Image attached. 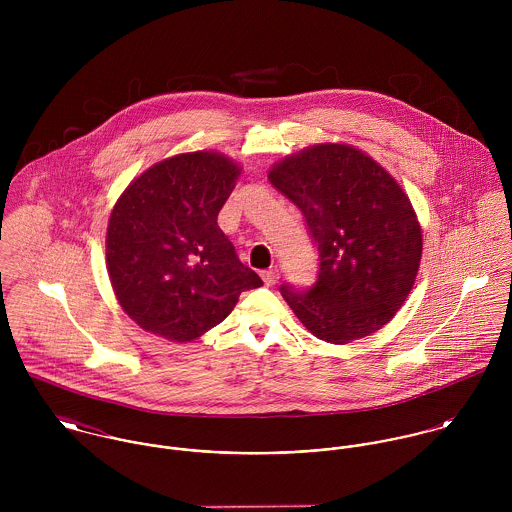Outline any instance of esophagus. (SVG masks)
Returning <instances> with one entry per match:
<instances>
[{"label":"esophagus","instance_id":"1","mask_svg":"<svg viewBox=\"0 0 512 512\" xmlns=\"http://www.w3.org/2000/svg\"><path fill=\"white\" fill-rule=\"evenodd\" d=\"M260 276H262V280H264V284H266V286H274V284L280 280V272H278L276 268H272V270H264Z\"/></svg>","mask_w":512,"mask_h":512}]
</instances>
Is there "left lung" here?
I'll list each match as a JSON object with an SVG mask.
<instances>
[{"instance_id":"1","label":"left lung","mask_w":512,"mask_h":512,"mask_svg":"<svg viewBox=\"0 0 512 512\" xmlns=\"http://www.w3.org/2000/svg\"><path fill=\"white\" fill-rule=\"evenodd\" d=\"M268 179L299 207L317 246L315 284L280 288L297 319L333 345L386 325L422 258V230L400 185L363 151L341 144L286 157Z\"/></svg>"}]
</instances>
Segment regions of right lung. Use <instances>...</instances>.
Returning a JSON list of instances; mask_svg holds the SVG:
<instances>
[{"mask_svg": "<svg viewBox=\"0 0 512 512\" xmlns=\"http://www.w3.org/2000/svg\"><path fill=\"white\" fill-rule=\"evenodd\" d=\"M240 169L211 151L165 159L118 199L108 222L106 262L124 311L171 341L207 333L240 293L262 286L217 224Z\"/></svg>", "mask_w": 512, "mask_h": 512, "instance_id": "add662e5", "label": "right lung"}]
</instances>
